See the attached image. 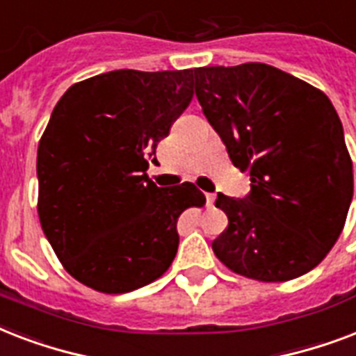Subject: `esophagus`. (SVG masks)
<instances>
[{"mask_svg":"<svg viewBox=\"0 0 356 356\" xmlns=\"http://www.w3.org/2000/svg\"><path fill=\"white\" fill-rule=\"evenodd\" d=\"M205 197H207V207L214 205V200H216V197H214V194H205Z\"/></svg>","mask_w":356,"mask_h":356,"instance_id":"1","label":"esophagus"}]
</instances>
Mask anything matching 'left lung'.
<instances>
[{"label": "left lung", "mask_w": 356, "mask_h": 356, "mask_svg": "<svg viewBox=\"0 0 356 356\" xmlns=\"http://www.w3.org/2000/svg\"><path fill=\"white\" fill-rule=\"evenodd\" d=\"M195 96L229 159L249 170L245 200L218 194L229 218L212 249L234 273L290 281L320 264L353 200V164L331 99L262 63L192 70Z\"/></svg>", "instance_id": "1"}]
</instances>
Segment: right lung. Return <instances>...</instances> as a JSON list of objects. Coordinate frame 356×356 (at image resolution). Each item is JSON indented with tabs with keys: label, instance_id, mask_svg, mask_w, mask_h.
<instances>
[{
	"label": "right lung",
	"instance_id": "add662e5",
	"mask_svg": "<svg viewBox=\"0 0 356 356\" xmlns=\"http://www.w3.org/2000/svg\"><path fill=\"white\" fill-rule=\"evenodd\" d=\"M194 96L192 70H114L64 92L36 155L42 231L70 275L105 293L149 284L179 248L177 220L205 205L192 183L147 177V159Z\"/></svg>",
	"mask_w": 356,
	"mask_h": 356
}]
</instances>
